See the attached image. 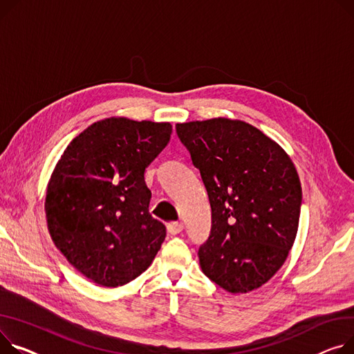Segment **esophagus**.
I'll return each mask as SVG.
<instances>
[{
	"label": "esophagus",
	"mask_w": 354,
	"mask_h": 354,
	"mask_svg": "<svg viewBox=\"0 0 354 354\" xmlns=\"http://www.w3.org/2000/svg\"><path fill=\"white\" fill-rule=\"evenodd\" d=\"M183 230V223L182 222H175V223H169L168 225V232L171 234H178Z\"/></svg>",
	"instance_id": "obj_1"
}]
</instances>
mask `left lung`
Here are the masks:
<instances>
[{
  "instance_id": "8db88e82",
  "label": "left lung",
  "mask_w": 354,
  "mask_h": 354,
  "mask_svg": "<svg viewBox=\"0 0 354 354\" xmlns=\"http://www.w3.org/2000/svg\"><path fill=\"white\" fill-rule=\"evenodd\" d=\"M212 209L202 272L230 293L259 289L283 266L299 227L301 186L279 144L239 120L176 124Z\"/></svg>"
}]
</instances>
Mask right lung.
I'll return each instance as SVG.
<instances>
[{
    "mask_svg": "<svg viewBox=\"0 0 354 354\" xmlns=\"http://www.w3.org/2000/svg\"><path fill=\"white\" fill-rule=\"evenodd\" d=\"M169 122L106 118L71 140L46 186L58 250L85 277L118 288L145 272L167 236L149 214L145 169L168 145Z\"/></svg>",
    "mask_w": 354,
    "mask_h": 354,
    "instance_id": "add662e5",
    "label": "right lung"
}]
</instances>
